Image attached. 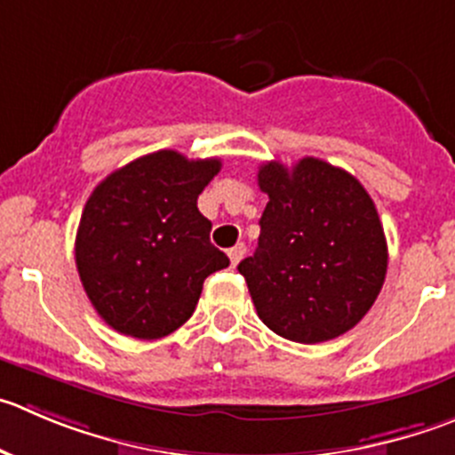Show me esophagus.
Listing matches in <instances>:
<instances>
[{
    "label": "esophagus",
    "mask_w": 455,
    "mask_h": 455,
    "mask_svg": "<svg viewBox=\"0 0 455 455\" xmlns=\"http://www.w3.org/2000/svg\"><path fill=\"white\" fill-rule=\"evenodd\" d=\"M228 254H230V261H232V266H236V263H239L241 259L245 257V245H243V243H236L235 248H232L230 252H228Z\"/></svg>",
    "instance_id": "obj_1"
}]
</instances>
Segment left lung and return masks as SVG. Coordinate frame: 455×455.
Listing matches in <instances>:
<instances>
[{"label": "left lung", "mask_w": 455, "mask_h": 455, "mask_svg": "<svg viewBox=\"0 0 455 455\" xmlns=\"http://www.w3.org/2000/svg\"><path fill=\"white\" fill-rule=\"evenodd\" d=\"M267 194L259 248L239 263L259 319L299 344L335 339L362 322L387 276V239L373 198L319 158L259 167Z\"/></svg>", "instance_id": "8db88e82"}]
</instances>
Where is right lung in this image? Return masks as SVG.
I'll return each mask as SVG.
<instances>
[{"instance_id": "obj_1", "label": "right lung", "mask_w": 455, "mask_h": 455, "mask_svg": "<svg viewBox=\"0 0 455 455\" xmlns=\"http://www.w3.org/2000/svg\"><path fill=\"white\" fill-rule=\"evenodd\" d=\"M219 158L160 149L111 172L86 201L76 266L93 308L114 331L160 339L192 317L203 281L230 266L210 243L198 194Z\"/></svg>"}]
</instances>
